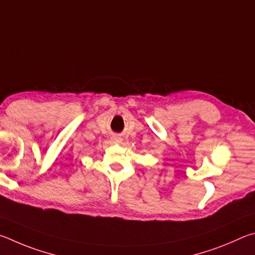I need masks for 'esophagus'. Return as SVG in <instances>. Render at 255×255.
<instances>
[{
	"mask_svg": "<svg viewBox=\"0 0 255 255\" xmlns=\"http://www.w3.org/2000/svg\"><path fill=\"white\" fill-rule=\"evenodd\" d=\"M122 137H121L120 135H113V141L116 142V143H121L122 142Z\"/></svg>",
	"mask_w": 255,
	"mask_h": 255,
	"instance_id": "esophagus-1",
	"label": "esophagus"
}]
</instances>
